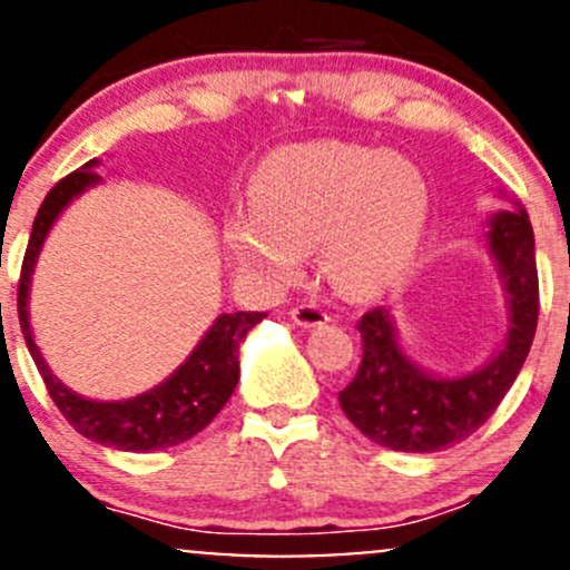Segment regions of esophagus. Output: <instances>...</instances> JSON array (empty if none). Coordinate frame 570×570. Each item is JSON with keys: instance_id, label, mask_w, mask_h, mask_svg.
Masks as SVG:
<instances>
[{"instance_id": "esophagus-1", "label": "esophagus", "mask_w": 570, "mask_h": 570, "mask_svg": "<svg viewBox=\"0 0 570 570\" xmlns=\"http://www.w3.org/2000/svg\"><path fill=\"white\" fill-rule=\"evenodd\" d=\"M289 314H292V320H295L297 325H303V327L325 325V322L331 320V316H327V311L322 308V305H316V303H301V305H295V308H292Z\"/></svg>"}]
</instances>
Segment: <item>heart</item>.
<instances>
[{"label":"heart","instance_id":"obj_1","mask_svg":"<svg viewBox=\"0 0 570 570\" xmlns=\"http://www.w3.org/2000/svg\"><path fill=\"white\" fill-rule=\"evenodd\" d=\"M250 207L226 220V248L250 284L281 289L316 245L331 284L374 295L415 259L429 188L401 155L322 139L269 153L250 179Z\"/></svg>","mask_w":570,"mask_h":570}]
</instances>
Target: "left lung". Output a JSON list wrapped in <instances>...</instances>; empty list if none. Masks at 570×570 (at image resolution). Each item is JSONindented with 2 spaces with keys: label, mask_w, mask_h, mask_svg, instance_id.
I'll use <instances>...</instances> for the list:
<instances>
[{
  "label": "left lung",
  "mask_w": 570,
  "mask_h": 570,
  "mask_svg": "<svg viewBox=\"0 0 570 570\" xmlns=\"http://www.w3.org/2000/svg\"><path fill=\"white\" fill-rule=\"evenodd\" d=\"M489 248L511 297L505 346L481 371L440 380L401 352L385 308L357 320L363 357L338 393L344 415L376 445L404 453H434L475 434L511 391L538 327L535 239L524 209L491 218Z\"/></svg>",
  "instance_id": "left-lung-1"
}]
</instances>
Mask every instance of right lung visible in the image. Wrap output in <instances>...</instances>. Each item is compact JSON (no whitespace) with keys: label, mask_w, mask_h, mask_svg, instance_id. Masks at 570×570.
<instances>
[{"label":"right lung","mask_w":570,"mask_h":570,"mask_svg":"<svg viewBox=\"0 0 570 570\" xmlns=\"http://www.w3.org/2000/svg\"><path fill=\"white\" fill-rule=\"evenodd\" d=\"M95 160L83 164L81 169L70 171L68 177L59 179L46 194L43 205L35 215L32 235H29L27 254L21 262V278H18V322H21L23 341L29 346L35 365L43 376L48 395L62 412L65 421L70 423L87 440L98 445L117 448V451H158V448H171L179 442L190 440L224 410L229 395L235 393L239 380V341L245 333L265 320V311H235V314H220L215 325L209 327L205 338L199 341L190 357L166 382H160L155 391L136 395L128 401H89L76 395L62 385L57 376L48 371L43 355L38 352L29 331L27 297H29V275H32L35 259L40 254V245L57 220V215L87 190L89 185L98 183L92 171Z\"/></svg>","instance_id":"1"}]
</instances>
